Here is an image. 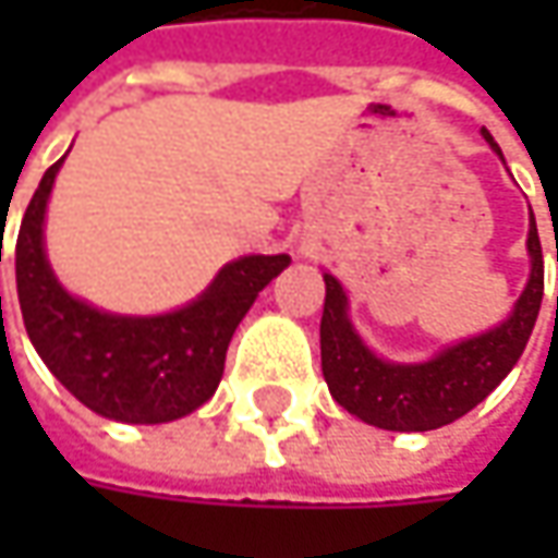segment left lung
<instances>
[{"label": "left lung", "instance_id": "obj_1", "mask_svg": "<svg viewBox=\"0 0 558 558\" xmlns=\"http://www.w3.org/2000/svg\"><path fill=\"white\" fill-rule=\"evenodd\" d=\"M487 145L504 158L494 136L482 130ZM531 276L515 301V311L500 326L444 348L428 363H388L375 356L348 319V294L335 276L326 279V304L319 323L323 375L332 397L366 425L388 432H432L475 410L525 351L544 301V254L537 223L527 229Z\"/></svg>", "mask_w": 558, "mask_h": 558}]
</instances>
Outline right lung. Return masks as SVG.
Here are the masks:
<instances>
[{
  "instance_id": "add662e5",
  "label": "right lung",
  "mask_w": 558,
  "mask_h": 558,
  "mask_svg": "<svg viewBox=\"0 0 558 558\" xmlns=\"http://www.w3.org/2000/svg\"><path fill=\"white\" fill-rule=\"evenodd\" d=\"M64 161V158H61ZM54 161L33 192L14 245L17 301L36 354L93 413L158 425L189 416L223 378L226 348L254 298L289 267V254L226 264L198 301L161 316H118L61 289L43 247Z\"/></svg>"
}]
</instances>
